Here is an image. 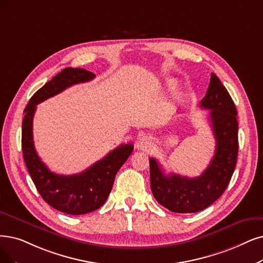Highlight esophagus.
I'll return each mask as SVG.
<instances>
[{
  "label": "esophagus",
  "mask_w": 263,
  "mask_h": 263,
  "mask_svg": "<svg viewBox=\"0 0 263 263\" xmlns=\"http://www.w3.org/2000/svg\"><path fill=\"white\" fill-rule=\"evenodd\" d=\"M152 138L150 137V136H146V135H143L141 136V137L139 138L138 142H137V148L139 150H142V151H146L148 149L151 148L152 145Z\"/></svg>",
  "instance_id": "34e87169"
}]
</instances>
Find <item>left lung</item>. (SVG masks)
Listing matches in <instances>:
<instances>
[{"label": "left lung", "instance_id": "left-lung-1", "mask_svg": "<svg viewBox=\"0 0 263 263\" xmlns=\"http://www.w3.org/2000/svg\"><path fill=\"white\" fill-rule=\"evenodd\" d=\"M201 108L209 111V121L216 139L213 160L204 173L195 178L165 175L153 157L150 159V183L155 199L171 212H201L222 195L232 177L238 152V123L235 104L215 73Z\"/></svg>", "mask_w": 263, "mask_h": 263}]
</instances>
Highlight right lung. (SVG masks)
Listing matches in <instances>:
<instances>
[{
    "mask_svg": "<svg viewBox=\"0 0 263 263\" xmlns=\"http://www.w3.org/2000/svg\"><path fill=\"white\" fill-rule=\"evenodd\" d=\"M95 77L85 69L66 68L41 87L25 109L22 146L29 174L44 201L57 211L69 215L88 214L106 203L115 175L127 161L134 145L121 144L83 173L71 176L57 175L48 170L35 151L32 121L36 104L72 85L91 81Z\"/></svg>",
    "mask_w": 263,
    "mask_h": 263,
    "instance_id": "add662e5",
    "label": "right lung"
}]
</instances>
